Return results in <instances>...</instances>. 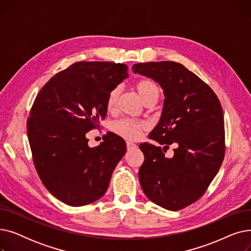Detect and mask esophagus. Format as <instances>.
I'll return each instance as SVG.
<instances>
[{"label": "esophagus", "mask_w": 251, "mask_h": 251, "mask_svg": "<svg viewBox=\"0 0 251 251\" xmlns=\"http://www.w3.org/2000/svg\"><path fill=\"white\" fill-rule=\"evenodd\" d=\"M126 144H127V150H128V151L137 149V146H136V144H135V143H133V142H131V141H127V142H126Z\"/></svg>", "instance_id": "obj_1"}]
</instances>
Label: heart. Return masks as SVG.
I'll return each instance as SVG.
<instances>
[{
    "mask_svg": "<svg viewBox=\"0 0 251 251\" xmlns=\"http://www.w3.org/2000/svg\"><path fill=\"white\" fill-rule=\"evenodd\" d=\"M136 89L144 103L150 100L157 101V99L160 97V87L151 79H142V80L138 81L136 83ZM121 90V85H117L110 91L107 99L108 109H113L115 107L119 97H120ZM144 128H146V125L143 123L131 120V119H122V120L114 122L112 125L114 132L126 139H136L140 136L141 131Z\"/></svg>",
    "mask_w": 251,
    "mask_h": 251,
    "instance_id": "obj_1",
    "label": "heart"
}]
</instances>
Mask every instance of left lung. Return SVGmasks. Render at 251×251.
Wrapping results in <instances>:
<instances>
[{"label": "left lung", "instance_id": "8db88e82", "mask_svg": "<svg viewBox=\"0 0 251 251\" xmlns=\"http://www.w3.org/2000/svg\"><path fill=\"white\" fill-rule=\"evenodd\" d=\"M132 71L159 83L165 97L159 123L149 135L157 146H139L144 154L138 172L141 188L153 203L182 209L201 199L223 163L222 105L212 88L180 63H138ZM172 143L177 148L167 158L163 152Z\"/></svg>", "mask_w": 251, "mask_h": 251}]
</instances>
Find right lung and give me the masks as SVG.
Listing matches in <instances>:
<instances>
[{"label": "right lung", "mask_w": 251, "mask_h": 251, "mask_svg": "<svg viewBox=\"0 0 251 251\" xmlns=\"http://www.w3.org/2000/svg\"><path fill=\"white\" fill-rule=\"evenodd\" d=\"M129 76L124 64L77 62L39 90L27 121L37 174L60 201L81 206L107 191L113 171L126 152L116 134L89 148L86 133L107 116L110 91Z\"/></svg>", "instance_id": "right-lung-1"}]
</instances>
